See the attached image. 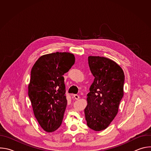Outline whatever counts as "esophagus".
<instances>
[{
  "instance_id": "34e87169",
  "label": "esophagus",
  "mask_w": 151,
  "mask_h": 151,
  "mask_svg": "<svg viewBox=\"0 0 151 151\" xmlns=\"http://www.w3.org/2000/svg\"><path fill=\"white\" fill-rule=\"evenodd\" d=\"M73 97H74L76 100H78V99H79V98H80L79 96H78V94H74V95H73Z\"/></svg>"
}]
</instances>
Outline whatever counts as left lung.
Wrapping results in <instances>:
<instances>
[{
    "label": "left lung",
    "mask_w": 151,
    "mask_h": 151,
    "mask_svg": "<svg viewBox=\"0 0 151 151\" xmlns=\"http://www.w3.org/2000/svg\"><path fill=\"white\" fill-rule=\"evenodd\" d=\"M88 64L94 79L84 112L87 125L99 132L108 127L117 115L124 95L125 76L118 64L106 57L90 56Z\"/></svg>",
    "instance_id": "1"
}]
</instances>
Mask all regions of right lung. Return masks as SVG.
<instances>
[{"instance_id":"1","label":"right lung","mask_w":151,"mask_h":151,"mask_svg":"<svg viewBox=\"0 0 151 151\" xmlns=\"http://www.w3.org/2000/svg\"><path fill=\"white\" fill-rule=\"evenodd\" d=\"M75 61L73 54L55 52L41 56L35 63L29 85V97L40 127L53 132L62 123L68 101L63 75Z\"/></svg>"}]
</instances>
